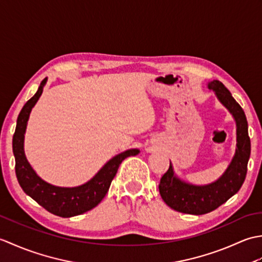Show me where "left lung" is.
<instances>
[{"instance_id":"obj_1","label":"left lung","mask_w":262,"mask_h":262,"mask_svg":"<svg viewBox=\"0 0 262 262\" xmlns=\"http://www.w3.org/2000/svg\"><path fill=\"white\" fill-rule=\"evenodd\" d=\"M216 98L230 111L236 125V147L224 173L208 185H192L176 174L173 165L161 178L159 190L164 203L177 211L191 215H203L220 207L240 190L246 180L251 143L248 133V121L241 105L220 81L207 83Z\"/></svg>"}]
</instances>
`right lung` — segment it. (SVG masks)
<instances>
[{
    "instance_id": "1",
    "label": "right lung",
    "mask_w": 262,
    "mask_h": 262,
    "mask_svg": "<svg viewBox=\"0 0 262 262\" xmlns=\"http://www.w3.org/2000/svg\"><path fill=\"white\" fill-rule=\"evenodd\" d=\"M46 83L47 77L41 81L35 96L28 100L18 116L12 140L15 174L22 190L49 213L60 217L81 215L101 202L109 190L120 163L128 157H135L140 153V149L130 148L117 154L97 172L96 176L81 186L58 187L42 180L26 158L25 134L31 110L40 98Z\"/></svg>"
}]
</instances>
